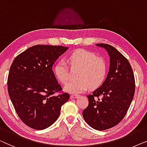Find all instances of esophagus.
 Listing matches in <instances>:
<instances>
[{"instance_id":"34e87169","label":"esophagus","mask_w":147,"mask_h":147,"mask_svg":"<svg viewBox=\"0 0 147 147\" xmlns=\"http://www.w3.org/2000/svg\"><path fill=\"white\" fill-rule=\"evenodd\" d=\"M78 96H79V95H78V94H72V95H71V99L76 98H77V97H78Z\"/></svg>"}]
</instances>
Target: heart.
Segmentation results:
<instances>
[{"label": "heart", "instance_id": "b5f03b06", "mask_svg": "<svg viewBox=\"0 0 147 147\" xmlns=\"http://www.w3.org/2000/svg\"><path fill=\"white\" fill-rule=\"evenodd\" d=\"M72 67H79L77 78L69 81L65 86V90L71 93H80L89 87L97 88L104 81L107 74V64L101 57H95L89 51L78 49L69 57ZM54 73L58 80L65 84L69 78V70L67 63L60 60L54 67Z\"/></svg>", "mask_w": 147, "mask_h": 147}]
</instances>
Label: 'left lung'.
Listing matches in <instances>:
<instances>
[{"instance_id": "8db88e82", "label": "left lung", "mask_w": 147, "mask_h": 147, "mask_svg": "<svg viewBox=\"0 0 147 147\" xmlns=\"http://www.w3.org/2000/svg\"><path fill=\"white\" fill-rule=\"evenodd\" d=\"M110 57L106 79L88 95V105L82 112L84 121L94 129L104 131L115 127L127 114L135 90L133 71L128 60L115 47L96 44Z\"/></svg>"}]
</instances>
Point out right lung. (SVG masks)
Masks as SVG:
<instances>
[{
  "label": "right lung",
  "instance_id": "obj_1",
  "mask_svg": "<svg viewBox=\"0 0 147 147\" xmlns=\"http://www.w3.org/2000/svg\"><path fill=\"white\" fill-rule=\"evenodd\" d=\"M69 48L35 45L20 53L12 62L8 76V92L16 113L28 127L43 130L60 115L68 93L54 95L63 89L53 65Z\"/></svg>",
  "mask_w": 147,
  "mask_h": 147
}]
</instances>
